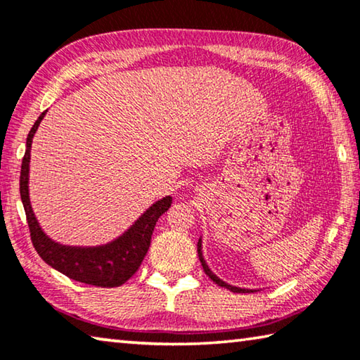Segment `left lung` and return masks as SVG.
<instances>
[{"label":"left lung","instance_id":"left-lung-1","mask_svg":"<svg viewBox=\"0 0 360 360\" xmlns=\"http://www.w3.org/2000/svg\"><path fill=\"white\" fill-rule=\"evenodd\" d=\"M197 251H198V257H200V262H202V265H203V270H205V273H206V275H208V276L212 279V281H214L217 285H221V288H225V289H229V290H231V292H238V294H241V292H257V289H245V288H236V285H231V284H229V283H225V281H222L221 278L216 276L214 273H212L211 268L208 266V264H206V260H205V257H203V246H202V238L198 240Z\"/></svg>","mask_w":360,"mask_h":360}]
</instances>
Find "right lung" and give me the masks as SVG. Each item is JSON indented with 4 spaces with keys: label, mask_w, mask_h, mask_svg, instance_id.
<instances>
[{
    "label": "right lung",
    "mask_w": 360,
    "mask_h": 360,
    "mask_svg": "<svg viewBox=\"0 0 360 360\" xmlns=\"http://www.w3.org/2000/svg\"><path fill=\"white\" fill-rule=\"evenodd\" d=\"M47 111L42 112L34 122L33 129L27 136V149L20 169V198L25 208L32 241L39 257L47 265L56 268L75 281L85 283L96 288H119L127 279L135 275L141 265L144 255L150 246V236L155 224L163 212L172 206L173 198L167 195L152 203L133 225H130L117 238L100 246H68L53 241L36 219L32 202H30V152L33 136Z\"/></svg>",
    "instance_id": "right-lung-1"
}]
</instances>
